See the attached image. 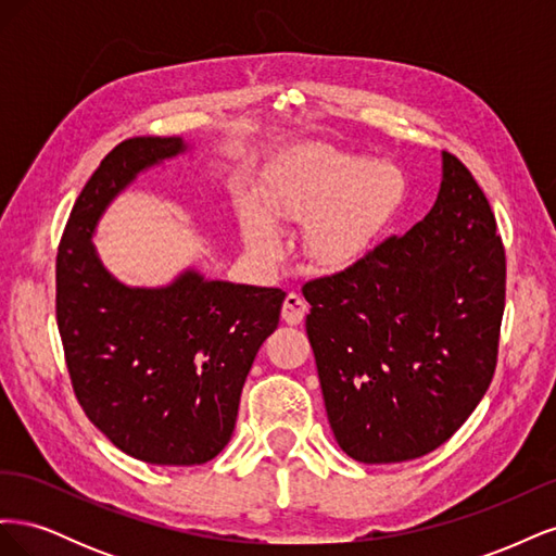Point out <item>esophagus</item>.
<instances>
[{
  "label": "esophagus",
  "mask_w": 556,
  "mask_h": 556,
  "mask_svg": "<svg viewBox=\"0 0 556 556\" xmlns=\"http://www.w3.org/2000/svg\"><path fill=\"white\" fill-rule=\"evenodd\" d=\"M306 313H308V304L299 294L290 292L288 296H285V304H282V319H285V323H288V325L304 323Z\"/></svg>",
  "instance_id": "34e87169"
}]
</instances>
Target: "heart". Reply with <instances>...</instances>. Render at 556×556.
Wrapping results in <instances>:
<instances>
[{
	"label": "heart",
	"mask_w": 556,
	"mask_h": 556,
	"mask_svg": "<svg viewBox=\"0 0 556 556\" xmlns=\"http://www.w3.org/2000/svg\"><path fill=\"white\" fill-rule=\"evenodd\" d=\"M403 192L406 180L394 164L317 148L268 185L264 208L276 220H306V255L319 266H343L376 241ZM243 239L262 262L282 255L280 229L260 211L243 215Z\"/></svg>",
	"instance_id": "b5f03b06"
}]
</instances>
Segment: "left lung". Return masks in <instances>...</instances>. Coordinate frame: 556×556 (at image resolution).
<instances>
[{
    "mask_svg": "<svg viewBox=\"0 0 556 556\" xmlns=\"http://www.w3.org/2000/svg\"><path fill=\"white\" fill-rule=\"evenodd\" d=\"M301 292L329 425L352 459L429 454L494 378L506 250L490 201L452 153L425 220Z\"/></svg>",
    "mask_w": 556,
    "mask_h": 556,
    "instance_id": "left-lung-1",
    "label": "left lung"
}]
</instances>
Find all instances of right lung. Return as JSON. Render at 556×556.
<instances>
[{
	"label": "right lung",
	"instance_id": "add662e5",
	"mask_svg": "<svg viewBox=\"0 0 556 556\" xmlns=\"http://www.w3.org/2000/svg\"><path fill=\"white\" fill-rule=\"evenodd\" d=\"M185 148L180 137L117 143L78 194L55 262L58 329L80 408L117 450L157 466L206 464L223 452L285 299L278 288L206 280L192 268L166 288H127L99 262L92 233L106 206Z\"/></svg>",
	"mask_w": 556,
	"mask_h": 556
}]
</instances>
